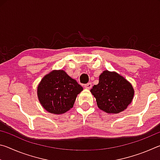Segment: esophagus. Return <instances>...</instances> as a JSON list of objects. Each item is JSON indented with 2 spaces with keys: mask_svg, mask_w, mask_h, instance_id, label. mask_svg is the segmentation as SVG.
<instances>
[{
  "mask_svg": "<svg viewBox=\"0 0 160 160\" xmlns=\"http://www.w3.org/2000/svg\"><path fill=\"white\" fill-rule=\"evenodd\" d=\"M84 88H85V89H88V90H90V89H91V88H92V84L90 82L86 84V85H84Z\"/></svg>",
  "mask_w": 160,
  "mask_h": 160,
  "instance_id": "34e87169",
  "label": "esophagus"
}]
</instances>
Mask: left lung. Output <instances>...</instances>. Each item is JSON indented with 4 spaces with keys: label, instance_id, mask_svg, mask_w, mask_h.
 I'll use <instances>...</instances> for the list:
<instances>
[{
    "label": "left lung",
    "instance_id": "8db88e82",
    "mask_svg": "<svg viewBox=\"0 0 160 160\" xmlns=\"http://www.w3.org/2000/svg\"><path fill=\"white\" fill-rule=\"evenodd\" d=\"M100 109L108 113H118L132 102L134 89L125 78L116 72L103 71L99 83L90 90Z\"/></svg>",
    "mask_w": 160,
    "mask_h": 160
}]
</instances>
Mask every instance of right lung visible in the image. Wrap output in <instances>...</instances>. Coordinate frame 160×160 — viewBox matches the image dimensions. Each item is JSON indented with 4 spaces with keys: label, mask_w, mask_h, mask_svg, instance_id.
Returning a JSON list of instances; mask_svg holds the SVG:
<instances>
[{
    "label": "right lung",
    "mask_w": 160,
    "mask_h": 160,
    "mask_svg": "<svg viewBox=\"0 0 160 160\" xmlns=\"http://www.w3.org/2000/svg\"><path fill=\"white\" fill-rule=\"evenodd\" d=\"M82 90V87L63 70H53L40 81L37 97L48 112L62 114L72 108L78 94Z\"/></svg>",
    "instance_id": "add662e5"
}]
</instances>
